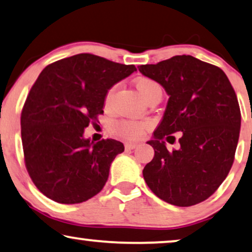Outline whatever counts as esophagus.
<instances>
[{
  "label": "esophagus",
  "instance_id": "esophagus-1",
  "mask_svg": "<svg viewBox=\"0 0 252 252\" xmlns=\"http://www.w3.org/2000/svg\"><path fill=\"white\" fill-rule=\"evenodd\" d=\"M126 150H134V148L137 147V144H133V143H126L125 145Z\"/></svg>",
  "mask_w": 252,
  "mask_h": 252
}]
</instances>
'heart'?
Masks as SVG:
<instances>
[{"instance_id":"b5f03b06","label":"heart","mask_w":252,"mask_h":252,"mask_svg":"<svg viewBox=\"0 0 252 252\" xmlns=\"http://www.w3.org/2000/svg\"><path fill=\"white\" fill-rule=\"evenodd\" d=\"M136 88L137 90L139 91L141 97L144 98V100L150 97V95L153 94L155 90L161 89L160 86L155 82V81L147 79V77H141L136 82ZM115 87L111 88L107 91L105 97V105H108L111 102V99L114 94ZM148 126V122H139V121H132V120H121V121L113 122L111 126H109V129L116 136L125 138V139L133 140L138 139V138L143 136L144 131L146 130Z\"/></svg>"}]
</instances>
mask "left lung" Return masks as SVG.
I'll use <instances>...</instances> for the list:
<instances>
[{"instance_id": "8db88e82", "label": "left lung", "mask_w": 252, "mask_h": 252, "mask_svg": "<svg viewBox=\"0 0 252 252\" xmlns=\"http://www.w3.org/2000/svg\"><path fill=\"white\" fill-rule=\"evenodd\" d=\"M169 94L164 115L147 141L154 158L144 179L158 197L190 207L210 197L232 168L239 141L241 112L231 82L219 67L192 56H175L138 67ZM182 131L181 146L169 151L172 133Z\"/></svg>"}]
</instances>
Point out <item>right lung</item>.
<instances>
[{
  "mask_svg": "<svg viewBox=\"0 0 252 252\" xmlns=\"http://www.w3.org/2000/svg\"><path fill=\"white\" fill-rule=\"evenodd\" d=\"M91 54L58 60L42 70L21 111V140L28 175L42 194L75 204L102 189L121 141L83 138L104 113L107 91L136 72Z\"/></svg>",
  "mask_w": 252,
  "mask_h": 252,
  "instance_id": "right-lung-1",
  "label": "right lung"
}]
</instances>
